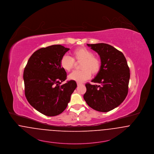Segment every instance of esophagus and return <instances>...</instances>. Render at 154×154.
Masks as SVG:
<instances>
[{"instance_id":"1","label":"esophagus","mask_w":154,"mask_h":154,"mask_svg":"<svg viewBox=\"0 0 154 154\" xmlns=\"http://www.w3.org/2000/svg\"><path fill=\"white\" fill-rule=\"evenodd\" d=\"M82 85V84H81V83H79V82H77V85H78V86H79V85Z\"/></svg>"}]
</instances>
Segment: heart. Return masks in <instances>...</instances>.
Wrapping results in <instances>:
<instances>
[{
	"label": "heart",
	"instance_id": "1",
	"mask_svg": "<svg viewBox=\"0 0 154 154\" xmlns=\"http://www.w3.org/2000/svg\"><path fill=\"white\" fill-rule=\"evenodd\" d=\"M72 58L68 55L62 56L60 59L62 68L68 72L72 70L75 65V61L81 62L79 71H74L68 76V78L77 82H83L89 79L92 75L98 74L101 68V62L97 56H94L89 49L82 47L76 49L72 52Z\"/></svg>",
	"mask_w": 154,
	"mask_h": 154
}]
</instances>
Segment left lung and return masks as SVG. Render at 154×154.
Returning <instances> with one entry per match:
<instances>
[{"label": "left lung", "mask_w": 154, "mask_h": 154, "mask_svg": "<svg viewBox=\"0 0 154 154\" xmlns=\"http://www.w3.org/2000/svg\"><path fill=\"white\" fill-rule=\"evenodd\" d=\"M87 45L100 56L101 68L92 80L98 85L85 84L84 99L97 111H110L125 100L128 92L130 70L126 58L121 51L106 43Z\"/></svg>", "instance_id": "1"}]
</instances>
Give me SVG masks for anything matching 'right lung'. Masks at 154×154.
I'll return each mask as SVG.
<instances>
[{"instance_id": "obj_1", "label": "right lung", "mask_w": 154, "mask_h": 154, "mask_svg": "<svg viewBox=\"0 0 154 154\" xmlns=\"http://www.w3.org/2000/svg\"><path fill=\"white\" fill-rule=\"evenodd\" d=\"M69 50L60 45L41 48L30 57L24 69L25 94L28 102L46 116L63 112L77 86L72 80L61 85L67 75L60 65V59Z\"/></svg>"}]
</instances>
